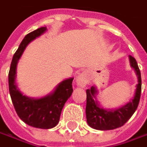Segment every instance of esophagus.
I'll return each instance as SVG.
<instances>
[{"label":"esophagus","instance_id":"1","mask_svg":"<svg viewBox=\"0 0 147 147\" xmlns=\"http://www.w3.org/2000/svg\"><path fill=\"white\" fill-rule=\"evenodd\" d=\"M76 82H77V85L81 87L86 86V84L88 83V78H87V75L85 73L80 74L77 77Z\"/></svg>","mask_w":147,"mask_h":147}]
</instances>
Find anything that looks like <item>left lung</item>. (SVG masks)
<instances>
[{
	"mask_svg": "<svg viewBox=\"0 0 147 147\" xmlns=\"http://www.w3.org/2000/svg\"><path fill=\"white\" fill-rule=\"evenodd\" d=\"M130 66L135 70L138 76V84L135 94L130 102L117 109H103L96 100L98 90L94 86L86 90V116L89 126L98 130H110L123 126L138 108L141 97L142 78L141 72L135 58L129 56Z\"/></svg>",
	"mask_w": 147,
	"mask_h": 147,
	"instance_id": "8db88e82",
	"label": "left lung"
}]
</instances>
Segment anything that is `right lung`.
I'll return each instance as SVG.
<instances>
[{"label": "right lung", "instance_id": "add662e5", "mask_svg": "<svg viewBox=\"0 0 147 147\" xmlns=\"http://www.w3.org/2000/svg\"><path fill=\"white\" fill-rule=\"evenodd\" d=\"M46 30V27H40L26 35L13 57L9 72V94L18 116L26 125L44 129H52L58 124L62 108L73 93L74 78L62 81L53 93L39 99L30 98L22 94L17 86L15 78L17 65L26 47Z\"/></svg>", "mask_w": 147, "mask_h": 147}]
</instances>
